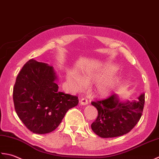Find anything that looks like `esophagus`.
I'll return each mask as SVG.
<instances>
[{"label":"esophagus","instance_id":"esophagus-1","mask_svg":"<svg viewBox=\"0 0 159 159\" xmlns=\"http://www.w3.org/2000/svg\"><path fill=\"white\" fill-rule=\"evenodd\" d=\"M80 103L82 105H84V106H85V105H87L89 103V101H88V99H86V98H82V99L80 100Z\"/></svg>","mask_w":159,"mask_h":159}]
</instances>
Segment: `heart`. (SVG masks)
I'll return each mask as SVG.
<instances>
[{
    "label": "heart",
    "mask_w": 159,
    "mask_h": 159,
    "mask_svg": "<svg viewBox=\"0 0 159 159\" xmlns=\"http://www.w3.org/2000/svg\"><path fill=\"white\" fill-rule=\"evenodd\" d=\"M117 70V67L112 64H107L100 69L88 70L81 77L78 74L71 71L67 73L66 78L70 85L75 91H81L85 88L86 84H95L96 95L105 98L111 95L117 82V77L114 73Z\"/></svg>",
    "instance_id": "obj_1"
}]
</instances>
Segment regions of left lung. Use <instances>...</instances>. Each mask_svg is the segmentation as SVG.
Masks as SVG:
<instances>
[{
    "mask_svg": "<svg viewBox=\"0 0 159 159\" xmlns=\"http://www.w3.org/2000/svg\"><path fill=\"white\" fill-rule=\"evenodd\" d=\"M98 115L91 124L95 133L102 138H112L127 134L141 117L145 103V94L138 100L122 102L113 94L108 98L92 102Z\"/></svg>",
    "mask_w": 159,
    "mask_h": 159,
    "instance_id": "left-lung-1",
    "label": "left lung"
}]
</instances>
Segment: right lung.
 Here are the masks:
<instances>
[{
  "mask_svg": "<svg viewBox=\"0 0 159 159\" xmlns=\"http://www.w3.org/2000/svg\"><path fill=\"white\" fill-rule=\"evenodd\" d=\"M53 66L30 60L16 77L13 90L15 111L22 122L35 134L53 131L70 108L79 103L77 96L58 90Z\"/></svg>",
  "mask_w": 159,
  "mask_h": 159,
  "instance_id": "add662e5",
  "label": "right lung"
}]
</instances>
